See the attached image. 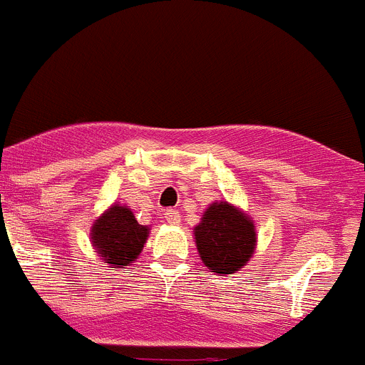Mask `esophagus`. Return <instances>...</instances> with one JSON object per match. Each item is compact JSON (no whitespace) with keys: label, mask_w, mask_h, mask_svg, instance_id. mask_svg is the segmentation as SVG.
Masks as SVG:
<instances>
[{"label":"esophagus","mask_w":365,"mask_h":365,"mask_svg":"<svg viewBox=\"0 0 365 365\" xmlns=\"http://www.w3.org/2000/svg\"><path fill=\"white\" fill-rule=\"evenodd\" d=\"M164 217H166V221L170 222V225H177V222H180V214L177 210H173V208L164 212Z\"/></svg>","instance_id":"34e87169"}]
</instances>
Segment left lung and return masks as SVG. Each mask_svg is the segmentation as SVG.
Here are the masks:
<instances>
[{
    "instance_id": "left-lung-1",
    "label": "left lung",
    "mask_w": 365,
    "mask_h": 365,
    "mask_svg": "<svg viewBox=\"0 0 365 365\" xmlns=\"http://www.w3.org/2000/svg\"><path fill=\"white\" fill-rule=\"evenodd\" d=\"M193 232L199 256L210 272H235L254 254L256 230L252 221L228 202L208 206Z\"/></svg>"
}]
</instances>
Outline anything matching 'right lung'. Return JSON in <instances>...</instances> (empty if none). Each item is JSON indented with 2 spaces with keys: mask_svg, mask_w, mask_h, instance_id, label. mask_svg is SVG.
<instances>
[{
  "mask_svg": "<svg viewBox=\"0 0 365 365\" xmlns=\"http://www.w3.org/2000/svg\"><path fill=\"white\" fill-rule=\"evenodd\" d=\"M96 252L111 269L128 267L137 259L148 240L150 228L138 225L133 212L125 206H111L91 228Z\"/></svg>",
  "mask_w": 365,
  "mask_h": 365,
  "instance_id": "obj_1",
  "label": "right lung"
}]
</instances>
